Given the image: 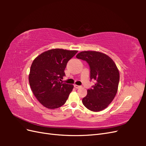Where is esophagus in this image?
<instances>
[{"mask_svg": "<svg viewBox=\"0 0 146 146\" xmlns=\"http://www.w3.org/2000/svg\"><path fill=\"white\" fill-rule=\"evenodd\" d=\"M74 87L76 88H80V87H81V86H79V85H76V84H75V85H74Z\"/></svg>", "mask_w": 146, "mask_h": 146, "instance_id": "obj_1", "label": "esophagus"}]
</instances>
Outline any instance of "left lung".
<instances>
[{
	"label": "left lung",
	"mask_w": 146,
	"mask_h": 146,
	"mask_svg": "<svg viewBox=\"0 0 146 146\" xmlns=\"http://www.w3.org/2000/svg\"><path fill=\"white\" fill-rule=\"evenodd\" d=\"M76 57L89 64L90 78L96 82L88 90L82 103L91 111H102L111 103L117 92L119 72L117 66L109 56L100 52L82 51Z\"/></svg>",
	"instance_id": "obj_1"
}]
</instances>
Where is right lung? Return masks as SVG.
<instances>
[{"instance_id":"obj_1","label":"right lung","mask_w":146,"mask_h":146,"mask_svg":"<svg viewBox=\"0 0 146 146\" xmlns=\"http://www.w3.org/2000/svg\"><path fill=\"white\" fill-rule=\"evenodd\" d=\"M77 50L54 48L44 52L31 65L29 81L35 98L44 107L58 108L63 105L72 91L73 85L62 83L68 61Z\"/></svg>"}]
</instances>
